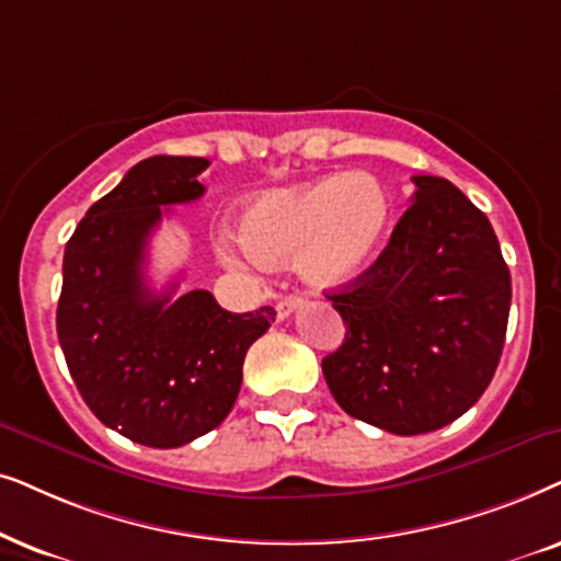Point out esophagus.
Segmentation results:
<instances>
[{"label": "esophagus", "instance_id": "obj_1", "mask_svg": "<svg viewBox=\"0 0 561 561\" xmlns=\"http://www.w3.org/2000/svg\"><path fill=\"white\" fill-rule=\"evenodd\" d=\"M300 305H302V297H297V295L282 297V300L276 302V318H279V320L289 318L297 308H300Z\"/></svg>", "mask_w": 561, "mask_h": 561}]
</instances>
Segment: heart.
<instances>
[{
	"mask_svg": "<svg viewBox=\"0 0 561 561\" xmlns=\"http://www.w3.org/2000/svg\"><path fill=\"white\" fill-rule=\"evenodd\" d=\"M390 218V194L371 174L323 176L261 194L245 207L241 243L222 233L218 251L233 266L243 253L261 264L297 256L305 279L339 287L367 272L382 249Z\"/></svg>",
	"mask_w": 561,
	"mask_h": 561,
	"instance_id": "1",
	"label": "heart"
}]
</instances>
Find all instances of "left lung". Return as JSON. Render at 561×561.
I'll return each mask as SVG.
<instances>
[{"mask_svg": "<svg viewBox=\"0 0 561 561\" xmlns=\"http://www.w3.org/2000/svg\"><path fill=\"white\" fill-rule=\"evenodd\" d=\"M413 182L387 249L328 295L346 339L323 358L335 402L398 436L444 428L482 398L511 312V272L488 215L449 179Z\"/></svg>", "mask_w": 561, "mask_h": 561, "instance_id": "1", "label": "left lung"}]
</instances>
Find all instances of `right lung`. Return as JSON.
Returning <instances> with one entry per match:
<instances>
[{"instance_id":"1","label":"right lung","mask_w":561,"mask_h":561,"mask_svg":"<svg viewBox=\"0 0 561 561\" xmlns=\"http://www.w3.org/2000/svg\"><path fill=\"white\" fill-rule=\"evenodd\" d=\"M199 156H151L89 207L64 251L56 331L89 410L130 442L176 449L233 408L251 343L274 308L228 312L207 289L174 297L146 285V245L161 207L205 194Z\"/></svg>"}]
</instances>
